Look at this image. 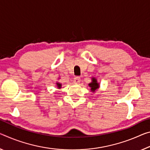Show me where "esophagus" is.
<instances>
[{"label":"esophagus","instance_id":"34e87169","mask_svg":"<svg viewBox=\"0 0 150 150\" xmlns=\"http://www.w3.org/2000/svg\"><path fill=\"white\" fill-rule=\"evenodd\" d=\"M80 81H81V78L79 77H75L74 80H73V82H74V83H75V84L80 83Z\"/></svg>","mask_w":150,"mask_h":150}]
</instances>
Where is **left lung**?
Instances as JSON below:
<instances>
[{
    "instance_id": "8db88e82",
    "label": "left lung",
    "mask_w": 150,
    "mask_h": 150,
    "mask_svg": "<svg viewBox=\"0 0 150 150\" xmlns=\"http://www.w3.org/2000/svg\"><path fill=\"white\" fill-rule=\"evenodd\" d=\"M89 87L91 88V91L92 93H95L96 91L99 88V83L97 82V80L96 77L91 78V82L89 83Z\"/></svg>"
}]
</instances>
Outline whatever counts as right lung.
I'll list each match as a JSON object with an SVG mask.
<instances>
[{"label": "right lung", "instance_id": "1", "mask_svg": "<svg viewBox=\"0 0 150 150\" xmlns=\"http://www.w3.org/2000/svg\"><path fill=\"white\" fill-rule=\"evenodd\" d=\"M56 85H57V87L58 89H61V86H62V84H61V83L57 82V83H56Z\"/></svg>", "mask_w": 150, "mask_h": 150}]
</instances>
